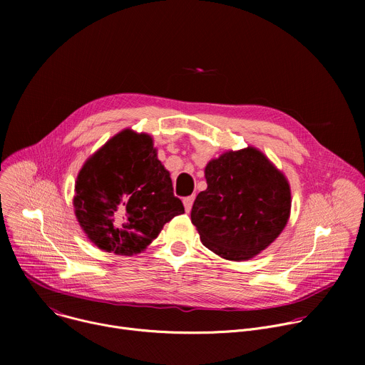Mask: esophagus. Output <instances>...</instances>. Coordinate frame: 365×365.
I'll list each match as a JSON object with an SVG mask.
<instances>
[{"instance_id":"1","label":"esophagus","mask_w":365,"mask_h":365,"mask_svg":"<svg viewBox=\"0 0 365 365\" xmlns=\"http://www.w3.org/2000/svg\"><path fill=\"white\" fill-rule=\"evenodd\" d=\"M193 200H195V196H186V197L183 199V205H185V210H186V212H190V210H192V205H193Z\"/></svg>"}]
</instances>
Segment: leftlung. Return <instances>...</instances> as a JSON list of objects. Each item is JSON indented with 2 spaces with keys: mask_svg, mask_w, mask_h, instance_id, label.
<instances>
[{
  "mask_svg": "<svg viewBox=\"0 0 365 365\" xmlns=\"http://www.w3.org/2000/svg\"><path fill=\"white\" fill-rule=\"evenodd\" d=\"M207 187L190 220L202 244L227 259H248L267 248L290 215V187L266 155L248 147L224 153L205 168Z\"/></svg>",
  "mask_w": 365,
  "mask_h": 365,
  "instance_id": "1",
  "label": "left lung"
}]
</instances>
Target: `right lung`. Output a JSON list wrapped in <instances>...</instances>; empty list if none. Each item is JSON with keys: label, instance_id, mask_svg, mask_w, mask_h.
I'll list each match as a JSON object with an SVG mask.
<instances>
[{"label": "right lung", "instance_id": "obj_1", "mask_svg": "<svg viewBox=\"0 0 365 365\" xmlns=\"http://www.w3.org/2000/svg\"><path fill=\"white\" fill-rule=\"evenodd\" d=\"M75 214L89 240L108 252L133 255L185 212L169 172L147 134L124 130L83 165Z\"/></svg>", "mask_w": 365, "mask_h": 365}]
</instances>
